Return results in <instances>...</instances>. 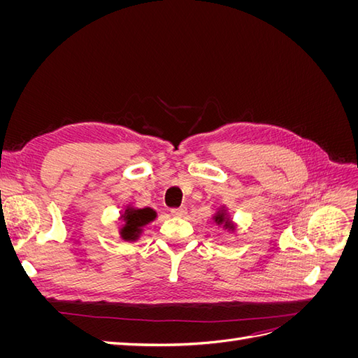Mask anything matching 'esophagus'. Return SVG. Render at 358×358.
Masks as SVG:
<instances>
[{"label": "esophagus", "mask_w": 358, "mask_h": 358, "mask_svg": "<svg viewBox=\"0 0 358 358\" xmlns=\"http://www.w3.org/2000/svg\"><path fill=\"white\" fill-rule=\"evenodd\" d=\"M173 216H176V218H183V216L187 215V209L185 208H176V209H171L170 210Z\"/></svg>", "instance_id": "obj_1"}]
</instances>
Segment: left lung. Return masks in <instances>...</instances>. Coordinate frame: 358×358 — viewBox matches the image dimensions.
Here are the masks:
<instances>
[{
    "instance_id": "left-lung-1",
    "label": "left lung",
    "mask_w": 358,
    "mask_h": 358,
    "mask_svg": "<svg viewBox=\"0 0 358 358\" xmlns=\"http://www.w3.org/2000/svg\"><path fill=\"white\" fill-rule=\"evenodd\" d=\"M213 222H215L216 225L222 227L224 230H229V231H231V233L236 230V225L233 224V221H231V218H230V215L227 213L225 206H222V208H220L218 212H216V213L213 215Z\"/></svg>"
}]
</instances>
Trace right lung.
I'll list each match as a JSON object with an SVG mask.
<instances>
[{
    "mask_svg": "<svg viewBox=\"0 0 358 358\" xmlns=\"http://www.w3.org/2000/svg\"><path fill=\"white\" fill-rule=\"evenodd\" d=\"M157 218V212L150 208L137 209L128 204L125 210L119 216V220L124 221L122 229L119 230V234L127 242L137 241L140 234L143 233V227L149 222H152Z\"/></svg>",
    "mask_w": 358,
    "mask_h": 358,
    "instance_id": "obj_1",
    "label": "right lung"
}]
</instances>
